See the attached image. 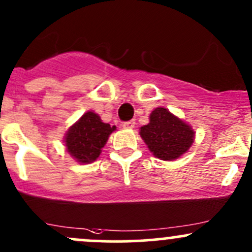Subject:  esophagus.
<instances>
[{
	"label": "esophagus",
	"instance_id": "obj_1",
	"mask_svg": "<svg viewBox=\"0 0 252 252\" xmlns=\"http://www.w3.org/2000/svg\"><path fill=\"white\" fill-rule=\"evenodd\" d=\"M134 125H136V121H134V120L127 121V123H124V124H123L124 128H127V129L134 128Z\"/></svg>",
	"mask_w": 252,
	"mask_h": 252
}]
</instances>
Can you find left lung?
Segmentation results:
<instances>
[{
	"instance_id": "1",
	"label": "left lung",
	"mask_w": 252,
	"mask_h": 252,
	"mask_svg": "<svg viewBox=\"0 0 252 252\" xmlns=\"http://www.w3.org/2000/svg\"><path fill=\"white\" fill-rule=\"evenodd\" d=\"M139 134L155 158L174 161L194 142L192 126L163 107L155 108L149 116L148 125L139 128Z\"/></svg>"
}]
</instances>
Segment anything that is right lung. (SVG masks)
Listing matches in <instances>:
<instances>
[{
    "label": "right lung",
    "instance_id": "1",
    "mask_svg": "<svg viewBox=\"0 0 252 252\" xmlns=\"http://www.w3.org/2000/svg\"><path fill=\"white\" fill-rule=\"evenodd\" d=\"M116 129L101 120V116L90 110L69 127L63 138L66 151L82 164L91 163L101 155L108 138Z\"/></svg>",
    "mask_w": 252,
    "mask_h": 252
}]
</instances>
